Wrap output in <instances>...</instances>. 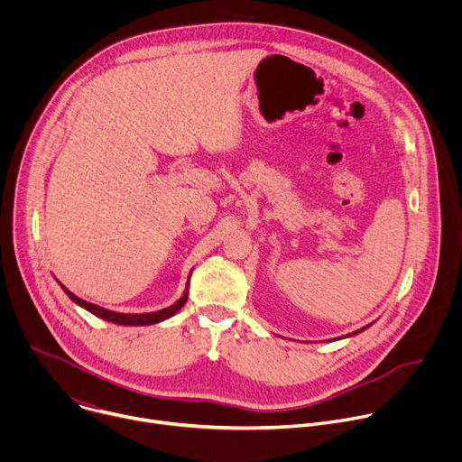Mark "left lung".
Segmentation results:
<instances>
[{
    "instance_id": "left-lung-1",
    "label": "left lung",
    "mask_w": 462,
    "mask_h": 462,
    "mask_svg": "<svg viewBox=\"0 0 462 462\" xmlns=\"http://www.w3.org/2000/svg\"><path fill=\"white\" fill-rule=\"evenodd\" d=\"M367 327H369V325H367ZM367 327H362V328H358V331H355V333H353V335H356V333H360V331H364V328H367ZM353 335H351V337H353Z\"/></svg>"
}]
</instances>
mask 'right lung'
Returning <instances> with one entry per match:
<instances>
[{
  "mask_svg": "<svg viewBox=\"0 0 462 462\" xmlns=\"http://www.w3.org/2000/svg\"><path fill=\"white\" fill-rule=\"evenodd\" d=\"M61 289L65 291V294H68L75 303H79L80 307L88 309L89 312H93L95 316L102 318V319H107V321H113V323H118V325H152V323H157V321H162L170 316H173L177 310H180V307L186 303L188 300V287L182 294V298L179 301H175L171 307H166L162 310H157V312H146V314H122V312H113V310H107V309H102L95 303H89V301H84L82 298L75 296L71 291L65 289L61 285Z\"/></svg>",
  "mask_w": 462,
  "mask_h": 462,
  "instance_id": "add662e5",
  "label": "right lung"
}]
</instances>
